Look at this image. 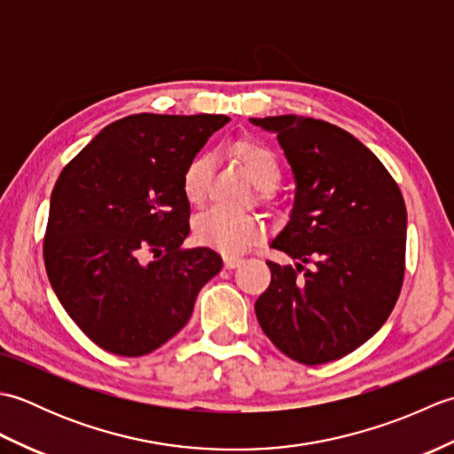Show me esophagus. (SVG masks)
I'll list each match as a JSON object with an SVG mask.
<instances>
[{
  "label": "esophagus",
  "instance_id": "obj_1",
  "mask_svg": "<svg viewBox=\"0 0 454 454\" xmlns=\"http://www.w3.org/2000/svg\"><path fill=\"white\" fill-rule=\"evenodd\" d=\"M244 263V259L242 257H236V255H224V265L228 267V269H236V267H239Z\"/></svg>",
  "mask_w": 454,
  "mask_h": 454
}]
</instances>
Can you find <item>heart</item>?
<instances>
[{
    "label": "heart",
    "instance_id": "obj_1",
    "mask_svg": "<svg viewBox=\"0 0 454 454\" xmlns=\"http://www.w3.org/2000/svg\"><path fill=\"white\" fill-rule=\"evenodd\" d=\"M247 179L262 195L277 187L283 169L275 152L257 140H239L232 148ZM212 161L208 156H195L181 176L183 197L191 207H200L210 195ZM192 234L197 242L216 247L222 254L239 255L257 246L265 236V226L255 215L230 212L224 208H208L192 222Z\"/></svg>",
    "mask_w": 454,
    "mask_h": 454
}]
</instances>
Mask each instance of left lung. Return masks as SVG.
<instances>
[{"label": "left lung", "mask_w": 454, "mask_h": 454, "mask_svg": "<svg viewBox=\"0 0 454 454\" xmlns=\"http://www.w3.org/2000/svg\"><path fill=\"white\" fill-rule=\"evenodd\" d=\"M277 132L291 163V220L271 247L296 265L267 262L271 285L257 298L259 325L302 364L349 355L380 330L406 271V205L382 161L349 132L320 119H252Z\"/></svg>", "instance_id": "obj_1"}]
</instances>
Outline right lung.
Instances as JSON below:
<instances>
[{
    "mask_svg": "<svg viewBox=\"0 0 454 454\" xmlns=\"http://www.w3.org/2000/svg\"><path fill=\"white\" fill-rule=\"evenodd\" d=\"M226 114H130L62 169L43 242L48 281L101 349L142 356L189 322L222 269L208 247H183L191 207L181 176Z\"/></svg>",
    "mask_w": 454,
    "mask_h": 454,
    "instance_id": "1",
    "label": "right lung"
}]
</instances>
